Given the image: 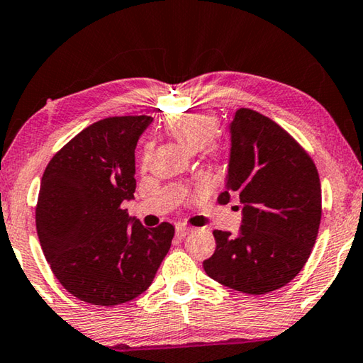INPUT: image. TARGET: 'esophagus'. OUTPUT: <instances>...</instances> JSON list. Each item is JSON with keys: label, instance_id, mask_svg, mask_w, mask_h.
I'll list each match as a JSON object with an SVG mask.
<instances>
[{"label": "esophagus", "instance_id": "esophagus-1", "mask_svg": "<svg viewBox=\"0 0 363 363\" xmlns=\"http://www.w3.org/2000/svg\"><path fill=\"white\" fill-rule=\"evenodd\" d=\"M193 230L191 228H186V226H178L177 228V236L180 238V239H183V238H186L189 233H191Z\"/></svg>", "mask_w": 363, "mask_h": 363}]
</instances>
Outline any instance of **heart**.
<instances>
[{"instance_id": "1", "label": "heart", "mask_w": 363, "mask_h": 363, "mask_svg": "<svg viewBox=\"0 0 363 363\" xmlns=\"http://www.w3.org/2000/svg\"><path fill=\"white\" fill-rule=\"evenodd\" d=\"M165 129L178 143L189 151H199L208 146L217 150L212 143L218 130V121L211 111H188L172 116L165 123Z\"/></svg>"}]
</instances>
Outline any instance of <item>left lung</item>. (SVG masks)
I'll use <instances>...</instances> for the list:
<instances>
[{
    "label": "left lung",
    "mask_w": 363,
    "mask_h": 363,
    "mask_svg": "<svg viewBox=\"0 0 363 363\" xmlns=\"http://www.w3.org/2000/svg\"><path fill=\"white\" fill-rule=\"evenodd\" d=\"M231 152L226 189L242 204L238 236L213 231L208 277L233 290L264 295L287 285L303 269L322 217L319 174L300 143L274 121L240 108L230 125Z\"/></svg>",
    "instance_id": "obj_1"
}]
</instances>
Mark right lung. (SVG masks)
<instances>
[{"label":"right lung","instance_id":"1","mask_svg":"<svg viewBox=\"0 0 363 363\" xmlns=\"http://www.w3.org/2000/svg\"><path fill=\"white\" fill-rule=\"evenodd\" d=\"M151 116L105 118L50 159L41 178L36 231L63 289L81 301L116 306L150 287L175 228H145L124 201L135 193V146Z\"/></svg>","mask_w":363,"mask_h":363}]
</instances>
